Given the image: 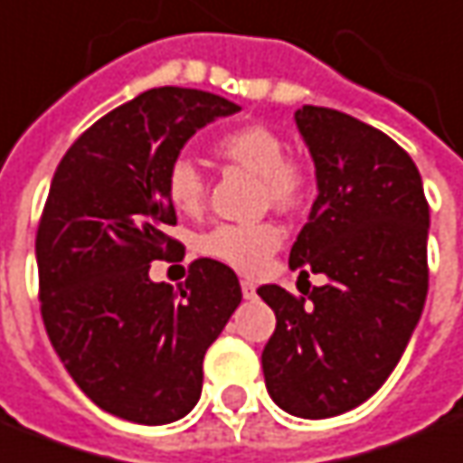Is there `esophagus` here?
I'll return each instance as SVG.
<instances>
[{"instance_id": "obj_1", "label": "esophagus", "mask_w": 463, "mask_h": 463, "mask_svg": "<svg viewBox=\"0 0 463 463\" xmlns=\"http://www.w3.org/2000/svg\"><path fill=\"white\" fill-rule=\"evenodd\" d=\"M241 294H244V299H254V297H257V287L244 279V281H241Z\"/></svg>"}]
</instances>
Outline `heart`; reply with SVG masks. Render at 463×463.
<instances>
[{
	"mask_svg": "<svg viewBox=\"0 0 463 463\" xmlns=\"http://www.w3.org/2000/svg\"><path fill=\"white\" fill-rule=\"evenodd\" d=\"M216 154L259 176V196L279 212H294L307 196V172L297 159L287 156L281 134L264 124H247L224 134L216 142ZM166 196L176 212L196 214L204 206L206 184L194 164L179 156L169 164L164 176ZM281 247V229L271 222L254 224H219L204 239L202 249L216 261L241 274H257L267 267Z\"/></svg>",
	"mask_w": 463,
	"mask_h": 463,
	"instance_id": "heart-1",
	"label": "heart"
}]
</instances>
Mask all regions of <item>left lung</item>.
Returning a JSON list of instances; mask_svg holds the SVG:
<instances>
[{"instance_id": "8db88e82", "label": "left lung", "mask_w": 463, "mask_h": 463, "mask_svg": "<svg viewBox=\"0 0 463 463\" xmlns=\"http://www.w3.org/2000/svg\"><path fill=\"white\" fill-rule=\"evenodd\" d=\"M317 189L289 254L326 284L257 294L277 314L261 366L269 396L301 419L364 404L402 359L429 291V204L411 156L379 129L326 107L297 114Z\"/></svg>"}]
</instances>
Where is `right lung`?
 <instances>
[{"label":"right lung","mask_w":463,"mask_h":463,"mask_svg":"<svg viewBox=\"0 0 463 463\" xmlns=\"http://www.w3.org/2000/svg\"><path fill=\"white\" fill-rule=\"evenodd\" d=\"M202 90L159 87L94 121L61 156L37 229L42 319L69 376L134 424H169L202 396L206 349L241 301L232 269L196 259L186 281L149 267L184 247L164 176L196 129L237 114Z\"/></svg>","instance_id":"add662e5"}]
</instances>
